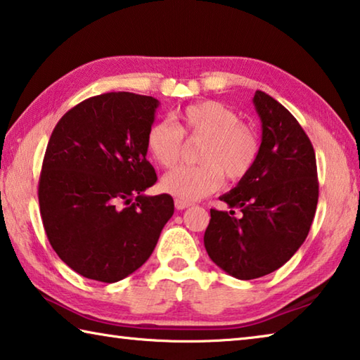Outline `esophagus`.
Masks as SVG:
<instances>
[{
  "mask_svg": "<svg viewBox=\"0 0 360 360\" xmlns=\"http://www.w3.org/2000/svg\"><path fill=\"white\" fill-rule=\"evenodd\" d=\"M174 205H176V210H179V211H182V210H186V208H191V206H192V203H188V202H184V200H179V198H176V202H174Z\"/></svg>",
  "mask_w": 360,
  "mask_h": 360,
  "instance_id": "obj_1",
  "label": "esophagus"
}]
</instances>
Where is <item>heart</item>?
Returning <instances> with one entry per match:
<instances>
[{
  "label": "heart",
  "mask_w": 360,
  "mask_h": 360,
  "mask_svg": "<svg viewBox=\"0 0 360 360\" xmlns=\"http://www.w3.org/2000/svg\"><path fill=\"white\" fill-rule=\"evenodd\" d=\"M173 120L174 125L167 120L154 122L146 133V149L160 167L178 163L184 138H203L197 154L202 163L178 167L162 179L163 191L176 198H203L222 186L224 174L229 181H241L257 162V135L224 103H192L176 111Z\"/></svg>",
  "instance_id": "b5f03b06"
}]
</instances>
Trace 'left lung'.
Instances as JSON below:
<instances>
[{"instance_id":"1","label":"left lung","mask_w":360,"mask_h":360,"mask_svg":"<svg viewBox=\"0 0 360 360\" xmlns=\"http://www.w3.org/2000/svg\"><path fill=\"white\" fill-rule=\"evenodd\" d=\"M262 143L254 168L221 197L235 211L211 208L206 252L238 279H255L283 266L303 245L319 197L313 144L297 119L257 90Z\"/></svg>"}]
</instances>
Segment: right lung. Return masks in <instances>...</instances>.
Masks as SVG:
<instances>
[{
  "mask_svg": "<svg viewBox=\"0 0 360 360\" xmlns=\"http://www.w3.org/2000/svg\"><path fill=\"white\" fill-rule=\"evenodd\" d=\"M158 101L111 92L71 108L49 139L39 176L42 225L53 251L79 275L117 283L136 271L174 212L157 182L146 133Z\"/></svg>",
  "mask_w": 360,
  "mask_h": 360,
  "instance_id": "obj_1",
  "label": "right lung"
}]
</instances>
